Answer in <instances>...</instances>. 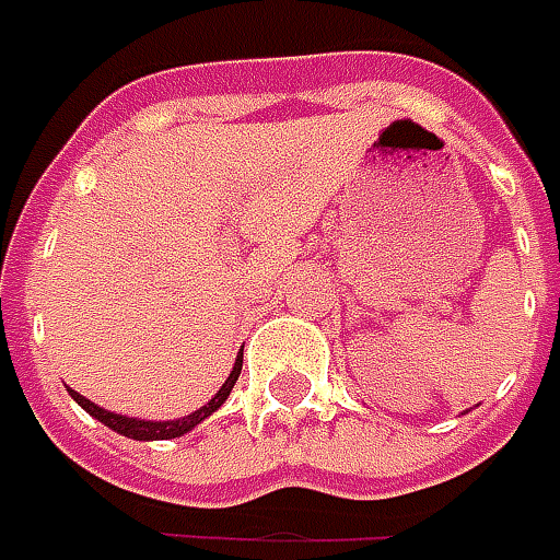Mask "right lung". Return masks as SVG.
I'll use <instances>...</instances> for the list:
<instances>
[{"instance_id": "obj_1", "label": "right lung", "mask_w": 560, "mask_h": 560, "mask_svg": "<svg viewBox=\"0 0 560 560\" xmlns=\"http://www.w3.org/2000/svg\"><path fill=\"white\" fill-rule=\"evenodd\" d=\"M238 375H242V357L235 359V369H232V375L225 377V384L220 387V394L213 396L207 406H201L198 412L185 415V418H179V421H139V418H126V415H114V412H107V409H98L95 402H89L86 396H80L77 390H70V396H73V399H77V402H80L92 418H98V421L107 424L110 431L129 436V440H173V436L188 434L195 424H201L207 415L217 412L222 402L229 399V394H232V387H235Z\"/></svg>"}]
</instances>
